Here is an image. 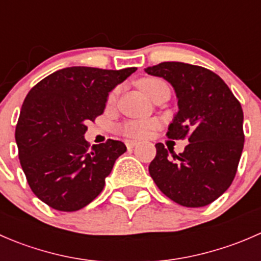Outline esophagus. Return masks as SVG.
I'll return each mask as SVG.
<instances>
[{
  "label": "esophagus",
  "mask_w": 261,
  "mask_h": 261,
  "mask_svg": "<svg viewBox=\"0 0 261 261\" xmlns=\"http://www.w3.org/2000/svg\"><path fill=\"white\" fill-rule=\"evenodd\" d=\"M125 144H126V146H127V149H133V147H135L136 145H138V141L127 140Z\"/></svg>",
  "instance_id": "esophagus-1"
}]
</instances>
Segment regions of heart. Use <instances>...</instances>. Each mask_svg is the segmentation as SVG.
Listing matches in <instances>:
<instances>
[{
	"label": "heart",
	"instance_id": "obj_1",
	"mask_svg": "<svg viewBox=\"0 0 261 261\" xmlns=\"http://www.w3.org/2000/svg\"><path fill=\"white\" fill-rule=\"evenodd\" d=\"M164 83L160 80L156 78H145V80L140 81V87L144 92L149 97H151L152 92L156 88L159 84ZM118 92L120 88H115L114 91L110 92L109 97H107V103L112 105L115 103L116 99H117ZM159 126V122L156 120H146V121H136V120H130L123 122L122 125H120L117 127V131L125 138L130 139H144L149 136V134L151 133L154 128H156Z\"/></svg>",
	"mask_w": 261,
	"mask_h": 261
}]
</instances>
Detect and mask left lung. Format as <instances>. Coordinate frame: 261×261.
Returning a JSON list of instances; mask_svg holds the SVG:
<instances>
[{"instance_id":"1","label":"left lung","mask_w":261,"mask_h":261,"mask_svg":"<svg viewBox=\"0 0 261 261\" xmlns=\"http://www.w3.org/2000/svg\"><path fill=\"white\" fill-rule=\"evenodd\" d=\"M145 72L174 87L179 111L167 136L189 141L173 155L158 143L150 175L175 203L207 206L227 191L238 172L245 140L240 102L220 75L199 65L163 62Z\"/></svg>"}]
</instances>
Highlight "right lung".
Masks as SVG:
<instances>
[{
    "label": "right lung",
    "instance_id": "add662e5",
    "mask_svg": "<svg viewBox=\"0 0 261 261\" xmlns=\"http://www.w3.org/2000/svg\"><path fill=\"white\" fill-rule=\"evenodd\" d=\"M136 68L107 70L70 67L57 70L30 89L21 107L15 139L18 159L36 197L58 211L91 203L125 144L109 139L89 147L87 122L103 114L111 89Z\"/></svg>",
    "mask_w": 261,
    "mask_h": 261
}]
</instances>
